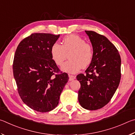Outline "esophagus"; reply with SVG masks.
Segmentation results:
<instances>
[{
  "mask_svg": "<svg viewBox=\"0 0 135 135\" xmlns=\"http://www.w3.org/2000/svg\"><path fill=\"white\" fill-rule=\"evenodd\" d=\"M69 80L70 81H73V80H74L75 78H76V77H75V76H74V75H69Z\"/></svg>",
  "mask_w": 135,
  "mask_h": 135,
  "instance_id": "esophagus-1",
  "label": "esophagus"
}]
</instances>
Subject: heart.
Returning <instances> with one entry per match:
<instances>
[{"instance_id": "b5f03b06", "label": "heart", "mask_w": 135, "mask_h": 135, "mask_svg": "<svg viewBox=\"0 0 135 135\" xmlns=\"http://www.w3.org/2000/svg\"><path fill=\"white\" fill-rule=\"evenodd\" d=\"M52 59L57 66L62 65L67 58L69 60L63 65V71L75 74L81 68H86L93 58V48L79 35L70 34L63 38L61 44L55 42L51 47Z\"/></svg>"}]
</instances>
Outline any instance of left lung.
Wrapping results in <instances>:
<instances>
[{
    "label": "left lung",
    "mask_w": 135,
    "mask_h": 135,
    "mask_svg": "<svg viewBox=\"0 0 135 135\" xmlns=\"http://www.w3.org/2000/svg\"><path fill=\"white\" fill-rule=\"evenodd\" d=\"M93 47V58L85 74L77 75L81 84L78 101L82 107L95 110L110 102L121 78V58L116 47L107 38L85 31Z\"/></svg>",
    "instance_id": "8db88e82"
}]
</instances>
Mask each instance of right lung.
I'll use <instances>...</instances> for the list:
<instances>
[{"mask_svg":"<svg viewBox=\"0 0 135 135\" xmlns=\"http://www.w3.org/2000/svg\"><path fill=\"white\" fill-rule=\"evenodd\" d=\"M60 35L34 33L16 50L13 73L21 100L31 109L48 112L59 104L69 76L52 59L50 49Z\"/></svg>","mask_w":135,"mask_h":135,"instance_id":"add662e5","label":"right lung"}]
</instances>
